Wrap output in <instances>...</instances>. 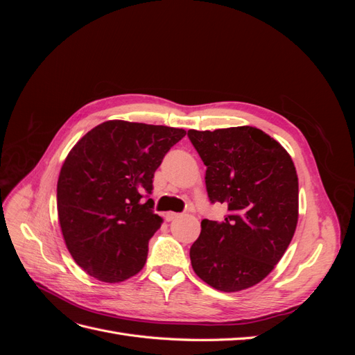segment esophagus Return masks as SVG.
Here are the masks:
<instances>
[{
  "label": "esophagus",
  "mask_w": 355,
  "mask_h": 355,
  "mask_svg": "<svg viewBox=\"0 0 355 355\" xmlns=\"http://www.w3.org/2000/svg\"><path fill=\"white\" fill-rule=\"evenodd\" d=\"M180 216L179 213H175V211H167L166 214H164V219L167 220V222H171V220H175V219H178Z\"/></svg>",
  "instance_id": "1"
}]
</instances>
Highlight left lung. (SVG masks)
Here are the masks:
<instances>
[{
  "mask_svg": "<svg viewBox=\"0 0 355 355\" xmlns=\"http://www.w3.org/2000/svg\"><path fill=\"white\" fill-rule=\"evenodd\" d=\"M206 170L211 202L228 207L222 222L201 220L191 245L192 270L213 288L240 292L270 274L297 225L296 168L275 139L250 125L188 130Z\"/></svg>",
  "mask_w": 355,
  "mask_h": 355,
  "instance_id": "1",
  "label": "left lung"
}]
</instances>
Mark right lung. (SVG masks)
<instances>
[{"label":"right lung","mask_w":355,"mask_h":355,"mask_svg":"<svg viewBox=\"0 0 355 355\" xmlns=\"http://www.w3.org/2000/svg\"><path fill=\"white\" fill-rule=\"evenodd\" d=\"M184 128L105 121L68 154L58 180L59 223L73 261L103 283L142 270L148 243L161 227L153 178Z\"/></svg>","instance_id":"1"}]
</instances>
